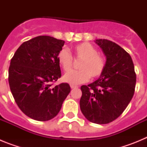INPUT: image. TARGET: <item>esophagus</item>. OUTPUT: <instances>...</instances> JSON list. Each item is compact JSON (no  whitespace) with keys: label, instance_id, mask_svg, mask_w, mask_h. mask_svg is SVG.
I'll use <instances>...</instances> for the list:
<instances>
[{"label":"esophagus","instance_id":"1","mask_svg":"<svg viewBox=\"0 0 147 147\" xmlns=\"http://www.w3.org/2000/svg\"><path fill=\"white\" fill-rule=\"evenodd\" d=\"M78 88V87L76 86V85H71V88H72V89H74V88Z\"/></svg>","mask_w":147,"mask_h":147}]
</instances>
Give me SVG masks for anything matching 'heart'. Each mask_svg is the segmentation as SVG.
<instances>
[{
	"mask_svg": "<svg viewBox=\"0 0 147 147\" xmlns=\"http://www.w3.org/2000/svg\"><path fill=\"white\" fill-rule=\"evenodd\" d=\"M74 53L79 59H82L79 71H71L63 76V81L71 85H79L88 81L90 77L97 78L102 75L106 62L102 56L98 54V50L88 42H82L75 45ZM58 62L65 71L72 67L73 57L66 49H62L57 55Z\"/></svg>",
	"mask_w": 147,
	"mask_h": 147,
	"instance_id": "heart-1",
	"label": "heart"
}]
</instances>
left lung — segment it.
I'll return each mask as SVG.
<instances>
[{
	"label": "left lung",
	"mask_w": 147,
	"mask_h": 147,
	"mask_svg": "<svg viewBox=\"0 0 147 147\" xmlns=\"http://www.w3.org/2000/svg\"><path fill=\"white\" fill-rule=\"evenodd\" d=\"M95 42L106 56V65L96 81L81 87L80 109L89 121L105 124L119 117L129 105L136 74L132 58L124 49L108 40Z\"/></svg>",
	"instance_id": "left-lung-1"
}]
</instances>
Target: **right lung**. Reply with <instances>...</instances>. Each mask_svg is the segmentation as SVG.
<instances>
[{
	"instance_id": "add662e5",
	"label": "right lung",
	"mask_w": 147,
	"mask_h": 147,
	"mask_svg": "<svg viewBox=\"0 0 147 147\" xmlns=\"http://www.w3.org/2000/svg\"><path fill=\"white\" fill-rule=\"evenodd\" d=\"M64 43L50 36H38L23 42L11 58L10 90L19 108L31 119H52L71 91L67 83L51 85L61 77L57 55Z\"/></svg>"
}]
</instances>
